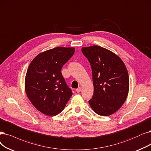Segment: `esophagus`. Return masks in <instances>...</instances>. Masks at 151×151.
Returning <instances> with one entry per match:
<instances>
[{
    "label": "esophagus",
    "mask_w": 151,
    "mask_h": 151,
    "mask_svg": "<svg viewBox=\"0 0 151 151\" xmlns=\"http://www.w3.org/2000/svg\"><path fill=\"white\" fill-rule=\"evenodd\" d=\"M81 91V87H78V88L76 89V92H77V93H79Z\"/></svg>",
    "instance_id": "obj_1"
}]
</instances>
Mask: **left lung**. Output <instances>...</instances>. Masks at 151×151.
Wrapping results in <instances>:
<instances>
[{
  "mask_svg": "<svg viewBox=\"0 0 151 151\" xmlns=\"http://www.w3.org/2000/svg\"><path fill=\"white\" fill-rule=\"evenodd\" d=\"M82 52L92 70L94 93L89 105L100 116L111 115L122 107L128 95L126 65L115 53L97 45L82 47Z\"/></svg>",
  "mask_w": 151,
  "mask_h": 151,
  "instance_id": "1",
  "label": "left lung"
}]
</instances>
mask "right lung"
Returning <instances> with one entry per match:
<instances>
[{"mask_svg":"<svg viewBox=\"0 0 151 151\" xmlns=\"http://www.w3.org/2000/svg\"><path fill=\"white\" fill-rule=\"evenodd\" d=\"M74 47H56L40 53L29 64L25 80L27 97L35 108L47 116L61 113L72 95L61 74Z\"/></svg>","mask_w":151,"mask_h":151,"instance_id":"add662e5","label":"right lung"}]
</instances>
